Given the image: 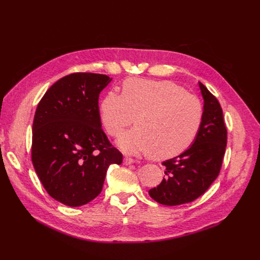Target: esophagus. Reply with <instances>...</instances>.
Wrapping results in <instances>:
<instances>
[{"instance_id": "obj_1", "label": "esophagus", "mask_w": 260, "mask_h": 260, "mask_svg": "<svg viewBox=\"0 0 260 260\" xmlns=\"http://www.w3.org/2000/svg\"><path fill=\"white\" fill-rule=\"evenodd\" d=\"M135 161L132 159V158H124L123 159V163H124L125 166H129V165H133Z\"/></svg>"}]
</instances>
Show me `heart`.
Segmentation results:
<instances>
[{"mask_svg":"<svg viewBox=\"0 0 260 260\" xmlns=\"http://www.w3.org/2000/svg\"><path fill=\"white\" fill-rule=\"evenodd\" d=\"M203 108L194 94L170 81L129 79L122 93L109 91L100 104L105 131L120 137L138 117L139 126L119 140L127 155L155 154L166 159L182 153L200 128Z\"/></svg>","mask_w":260,"mask_h":260,"instance_id":"b5f03b06","label":"heart"}]
</instances>
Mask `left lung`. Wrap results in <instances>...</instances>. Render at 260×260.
I'll use <instances>...</instances> for the list:
<instances>
[{
  "instance_id": "1",
  "label": "left lung",
  "mask_w": 260,
  "mask_h": 260,
  "mask_svg": "<svg viewBox=\"0 0 260 260\" xmlns=\"http://www.w3.org/2000/svg\"><path fill=\"white\" fill-rule=\"evenodd\" d=\"M203 116L192 145L179 156L162 162L166 178L148 194L165 206L192 202L211 186L219 175L226 147V127L221 106L201 82Z\"/></svg>"
}]
</instances>
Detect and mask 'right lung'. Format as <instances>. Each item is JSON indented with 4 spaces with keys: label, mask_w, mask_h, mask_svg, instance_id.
<instances>
[{
    "label": "right lung",
    "mask_w": 260,
    "mask_h": 260,
    "mask_svg": "<svg viewBox=\"0 0 260 260\" xmlns=\"http://www.w3.org/2000/svg\"><path fill=\"white\" fill-rule=\"evenodd\" d=\"M112 80L100 74H71L38 104L32 165L46 192L65 206L90 202L101 193L109 166L122 163V154L101 128L99 94Z\"/></svg>",
    "instance_id": "1"
}]
</instances>
